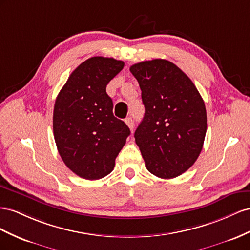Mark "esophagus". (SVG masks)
Returning <instances> with one entry per match:
<instances>
[{
  "instance_id": "esophagus-1",
  "label": "esophagus",
  "mask_w": 250,
  "mask_h": 250,
  "mask_svg": "<svg viewBox=\"0 0 250 250\" xmlns=\"http://www.w3.org/2000/svg\"><path fill=\"white\" fill-rule=\"evenodd\" d=\"M125 124L127 125V126L130 127V130L131 131H133L134 130V120H133V118L132 117H126L125 119Z\"/></svg>"
}]
</instances>
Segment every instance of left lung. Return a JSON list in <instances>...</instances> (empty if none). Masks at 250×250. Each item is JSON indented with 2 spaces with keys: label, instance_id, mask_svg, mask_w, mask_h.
<instances>
[{
  "label": "left lung",
  "instance_id": "left-lung-1",
  "mask_svg": "<svg viewBox=\"0 0 250 250\" xmlns=\"http://www.w3.org/2000/svg\"><path fill=\"white\" fill-rule=\"evenodd\" d=\"M141 89L145 117L134 137L149 173L172 179L194 165L208 129L203 99L194 83L167 60L131 66Z\"/></svg>",
  "mask_w": 250,
  "mask_h": 250
}]
</instances>
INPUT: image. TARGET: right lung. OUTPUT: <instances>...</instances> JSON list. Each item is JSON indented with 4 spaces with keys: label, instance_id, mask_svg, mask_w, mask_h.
Returning a JSON list of instances; mask_svg holds the SVG:
<instances>
[{
    "label": "right lung",
    "instance_id": "obj_1",
    "mask_svg": "<svg viewBox=\"0 0 250 250\" xmlns=\"http://www.w3.org/2000/svg\"><path fill=\"white\" fill-rule=\"evenodd\" d=\"M125 66L123 61L94 56L70 74L56 97L53 134L65 165L83 179L109 175L131 131L113 115L105 88Z\"/></svg>",
    "mask_w": 250,
    "mask_h": 250
}]
</instances>
